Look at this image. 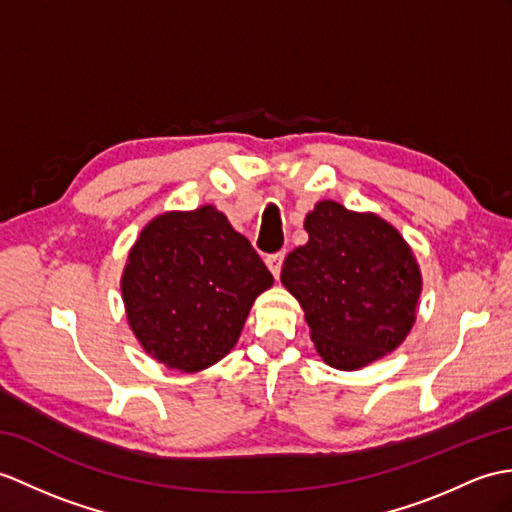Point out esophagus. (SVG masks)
<instances>
[{
    "label": "esophagus",
    "mask_w": 512,
    "mask_h": 512,
    "mask_svg": "<svg viewBox=\"0 0 512 512\" xmlns=\"http://www.w3.org/2000/svg\"><path fill=\"white\" fill-rule=\"evenodd\" d=\"M283 259H285V253L279 251V253H272L266 257V266L270 268L272 275H275V279H279L281 275V266H283Z\"/></svg>",
    "instance_id": "obj_1"
}]
</instances>
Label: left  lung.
<instances>
[{"label":"left lung","instance_id":"obj_1","mask_svg":"<svg viewBox=\"0 0 512 512\" xmlns=\"http://www.w3.org/2000/svg\"><path fill=\"white\" fill-rule=\"evenodd\" d=\"M305 246L285 257L281 283L301 303L323 362L358 371L408 338L423 290L410 244L371 211L320 200L305 216Z\"/></svg>","mask_w":512,"mask_h":512}]
</instances>
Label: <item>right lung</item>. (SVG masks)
Returning <instances> with one entry per match:
<instances>
[{
  "instance_id": "right-lung-1",
  "label": "right lung",
  "mask_w": 512,
  "mask_h": 512,
  "mask_svg": "<svg viewBox=\"0 0 512 512\" xmlns=\"http://www.w3.org/2000/svg\"><path fill=\"white\" fill-rule=\"evenodd\" d=\"M272 275L222 211H165L130 248L122 272L128 325L152 360L181 373L220 362Z\"/></svg>"
}]
</instances>
